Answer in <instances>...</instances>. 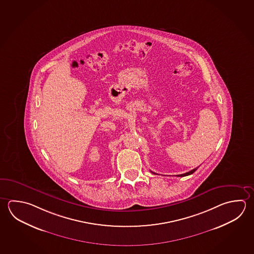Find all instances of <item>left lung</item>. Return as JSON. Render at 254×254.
I'll use <instances>...</instances> for the list:
<instances>
[{
	"label": "left lung",
	"mask_w": 254,
	"mask_h": 254,
	"mask_svg": "<svg viewBox=\"0 0 254 254\" xmlns=\"http://www.w3.org/2000/svg\"><path fill=\"white\" fill-rule=\"evenodd\" d=\"M198 169V167L197 168H194V169H192V170L190 171V172H188V173H185V174H183V175H178L177 176H180V177H183V176H190V175H191V174H193L194 172L195 171L197 170Z\"/></svg>",
	"instance_id": "obj_1"
}]
</instances>
